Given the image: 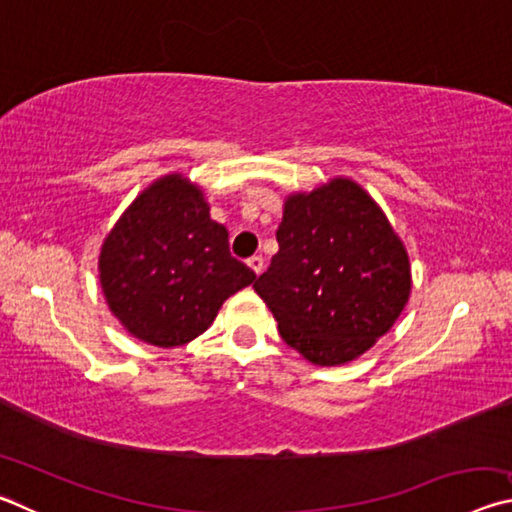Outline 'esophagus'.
Segmentation results:
<instances>
[{"mask_svg":"<svg viewBox=\"0 0 512 512\" xmlns=\"http://www.w3.org/2000/svg\"><path fill=\"white\" fill-rule=\"evenodd\" d=\"M248 266L253 268V271L259 275V273L264 271V257L262 255H253V257L248 259Z\"/></svg>","mask_w":512,"mask_h":512,"instance_id":"34e87169","label":"esophagus"}]
</instances>
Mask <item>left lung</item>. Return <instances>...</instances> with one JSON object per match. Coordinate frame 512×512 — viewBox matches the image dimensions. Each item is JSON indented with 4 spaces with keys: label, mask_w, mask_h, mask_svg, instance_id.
Masks as SVG:
<instances>
[{
    "label": "left lung",
    "mask_w": 512,
    "mask_h": 512,
    "mask_svg": "<svg viewBox=\"0 0 512 512\" xmlns=\"http://www.w3.org/2000/svg\"><path fill=\"white\" fill-rule=\"evenodd\" d=\"M277 244L253 289L271 309L284 343L314 366L359 359L409 302L404 241L352 178H329L284 198Z\"/></svg>",
    "instance_id": "left-lung-1"
}]
</instances>
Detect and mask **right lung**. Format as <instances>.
<instances>
[{
	"instance_id": "1",
	"label": "right lung",
	"mask_w": 512,
	"mask_h": 512,
	"mask_svg": "<svg viewBox=\"0 0 512 512\" xmlns=\"http://www.w3.org/2000/svg\"><path fill=\"white\" fill-rule=\"evenodd\" d=\"M106 305L124 329L155 348L201 336L255 273L230 255L228 230L210 216L201 185L173 171L137 194L99 253Z\"/></svg>"
}]
</instances>
